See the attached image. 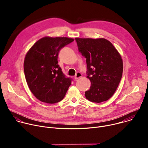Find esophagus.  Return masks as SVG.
Returning a JSON list of instances; mask_svg holds the SVG:
<instances>
[{
	"instance_id": "34e87169",
	"label": "esophagus",
	"mask_w": 148,
	"mask_h": 148,
	"mask_svg": "<svg viewBox=\"0 0 148 148\" xmlns=\"http://www.w3.org/2000/svg\"><path fill=\"white\" fill-rule=\"evenodd\" d=\"M82 76V74L80 73H79V72H78V73H76L75 75L74 76V78H75V79H78V78H81Z\"/></svg>"
}]
</instances>
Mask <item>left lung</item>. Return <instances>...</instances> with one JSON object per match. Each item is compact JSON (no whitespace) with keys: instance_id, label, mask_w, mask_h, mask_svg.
I'll use <instances>...</instances> for the list:
<instances>
[{"instance_id":"left-lung-1","label":"left lung","mask_w":148,"mask_h":148,"mask_svg":"<svg viewBox=\"0 0 148 148\" xmlns=\"http://www.w3.org/2000/svg\"><path fill=\"white\" fill-rule=\"evenodd\" d=\"M79 51L86 58L90 89L86 98L99 103L109 99L115 93L122 78L123 61L113 45L103 38H75Z\"/></svg>"}]
</instances>
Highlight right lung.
<instances>
[{
    "mask_svg": "<svg viewBox=\"0 0 148 148\" xmlns=\"http://www.w3.org/2000/svg\"><path fill=\"white\" fill-rule=\"evenodd\" d=\"M74 39L45 37L33 45L26 54L24 72L28 87L40 101L54 103L61 101L71 84L58 64L60 50Z\"/></svg>",
    "mask_w": 148,
    "mask_h": 148,
    "instance_id": "obj_1",
    "label": "right lung"
}]
</instances>
